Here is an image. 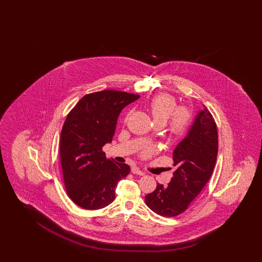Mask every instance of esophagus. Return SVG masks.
Wrapping results in <instances>:
<instances>
[{
    "label": "esophagus",
    "instance_id": "34e87169",
    "mask_svg": "<svg viewBox=\"0 0 262 262\" xmlns=\"http://www.w3.org/2000/svg\"><path fill=\"white\" fill-rule=\"evenodd\" d=\"M131 171H132L133 174H138V175H141V176L145 175V172L141 171V170H140V169H139V167H132V168H131Z\"/></svg>",
    "mask_w": 262,
    "mask_h": 262
}]
</instances>
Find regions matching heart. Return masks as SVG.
<instances>
[{"label":"heart","mask_w":262,"mask_h":262,"mask_svg":"<svg viewBox=\"0 0 262 262\" xmlns=\"http://www.w3.org/2000/svg\"><path fill=\"white\" fill-rule=\"evenodd\" d=\"M150 112L156 124L163 125L168 120L167 133L174 139H180L186 133L191 122V112L185 106L177 107L171 95L161 94L155 96L150 102ZM154 150V148L148 147L142 151V156L149 157Z\"/></svg>","instance_id":"heart-1"}]
</instances>
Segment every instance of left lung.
I'll return each mask as SVG.
<instances>
[{
  "mask_svg": "<svg viewBox=\"0 0 262 262\" xmlns=\"http://www.w3.org/2000/svg\"><path fill=\"white\" fill-rule=\"evenodd\" d=\"M216 124L205 106L196 114L188 133L173 151L176 170L167 187L157 184L145 203L162 216L179 215L189 206L212 176L216 163Z\"/></svg>",
  "mask_w": 262,
  "mask_h": 262,
  "instance_id": "1",
  "label": "left lung"
}]
</instances>
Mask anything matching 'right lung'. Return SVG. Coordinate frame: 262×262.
Listing matches in <instances>:
<instances>
[{
    "mask_svg": "<svg viewBox=\"0 0 262 262\" xmlns=\"http://www.w3.org/2000/svg\"><path fill=\"white\" fill-rule=\"evenodd\" d=\"M105 90L84 95L68 113L61 129L60 158L68 196L86 210H99L115 200L116 185L130 167L106 158L103 146L112 142L124 106L139 99Z\"/></svg>",
    "mask_w": 262,
    "mask_h": 262,
    "instance_id": "add662e5",
    "label": "right lung"
}]
</instances>
